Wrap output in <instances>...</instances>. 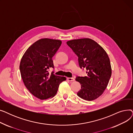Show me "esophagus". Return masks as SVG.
Wrapping results in <instances>:
<instances>
[{"mask_svg":"<svg viewBox=\"0 0 133 133\" xmlns=\"http://www.w3.org/2000/svg\"><path fill=\"white\" fill-rule=\"evenodd\" d=\"M67 80H68L69 81H73L75 80V79L73 78H68Z\"/></svg>","mask_w":133,"mask_h":133,"instance_id":"1","label":"esophagus"}]
</instances>
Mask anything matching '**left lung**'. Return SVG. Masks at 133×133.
<instances>
[{"label": "left lung", "instance_id": "1", "mask_svg": "<svg viewBox=\"0 0 133 133\" xmlns=\"http://www.w3.org/2000/svg\"><path fill=\"white\" fill-rule=\"evenodd\" d=\"M78 56L80 68L86 69L87 76H77L81 85L77 95L87 101L99 97L106 88L111 75L110 60L106 52L96 42L89 38L67 42Z\"/></svg>", "mask_w": 133, "mask_h": 133}]
</instances>
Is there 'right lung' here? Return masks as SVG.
<instances>
[{
	"label": "right lung",
	"instance_id": "add662e5",
	"mask_svg": "<svg viewBox=\"0 0 133 133\" xmlns=\"http://www.w3.org/2000/svg\"><path fill=\"white\" fill-rule=\"evenodd\" d=\"M59 40L44 38L35 42L23 55L20 72L26 87L40 100L52 97L57 94L60 83L66 77L57 76L48 69L54 68L52 58L60 47Z\"/></svg>",
	"mask_w": 133,
	"mask_h": 133
}]
</instances>
